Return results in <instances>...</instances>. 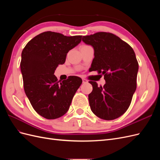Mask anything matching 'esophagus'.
Instances as JSON below:
<instances>
[{
    "label": "esophagus",
    "mask_w": 160,
    "mask_h": 160,
    "mask_svg": "<svg viewBox=\"0 0 160 160\" xmlns=\"http://www.w3.org/2000/svg\"><path fill=\"white\" fill-rule=\"evenodd\" d=\"M82 81H83V83H88V81L85 79H82Z\"/></svg>",
    "instance_id": "obj_1"
}]
</instances>
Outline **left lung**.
<instances>
[{"instance_id":"1","label":"left lung","mask_w":160,"mask_h":160,"mask_svg":"<svg viewBox=\"0 0 160 160\" xmlns=\"http://www.w3.org/2000/svg\"><path fill=\"white\" fill-rule=\"evenodd\" d=\"M82 41L94 49L91 71L102 73L105 80L103 87L89 81L93 86L89 95L91 109L102 119H117L129 108L137 88L139 65L134 51L110 32L83 36Z\"/></svg>"}]
</instances>
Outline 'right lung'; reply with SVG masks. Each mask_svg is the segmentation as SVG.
<instances>
[{
    "label": "right lung",
    "mask_w": 160,
    "mask_h": 160,
    "mask_svg": "<svg viewBox=\"0 0 160 160\" xmlns=\"http://www.w3.org/2000/svg\"><path fill=\"white\" fill-rule=\"evenodd\" d=\"M81 37L47 31L32 38L22 51L20 66L24 89L33 109L43 118L55 119L65 115L82 83L79 77L70 76L59 82L54 75L57 66L65 63L67 52L80 43Z\"/></svg>",
    "instance_id": "right-lung-1"
}]
</instances>
